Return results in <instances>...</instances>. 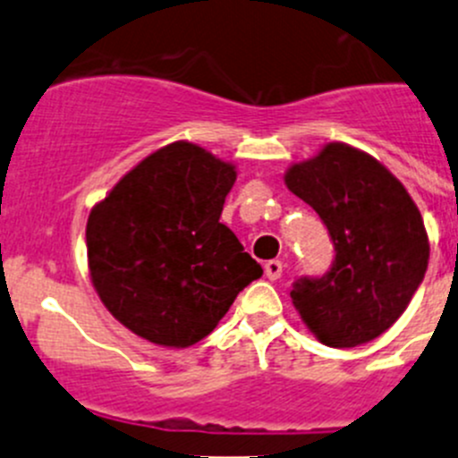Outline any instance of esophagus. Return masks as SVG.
I'll list each match as a JSON object with an SVG mask.
<instances>
[{
	"label": "esophagus",
	"instance_id": "obj_1",
	"mask_svg": "<svg viewBox=\"0 0 458 458\" xmlns=\"http://www.w3.org/2000/svg\"><path fill=\"white\" fill-rule=\"evenodd\" d=\"M263 270H266L267 279L276 281L281 275H284V261H279V259H272V261H267L266 266H263Z\"/></svg>",
	"mask_w": 458,
	"mask_h": 458
}]
</instances>
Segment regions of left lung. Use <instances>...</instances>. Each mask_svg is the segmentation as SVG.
<instances>
[{"label":"left lung","instance_id":"obj_1","mask_svg":"<svg viewBox=\"0 0 458 458\" xmlns=\"http://www.w3.org/2000/svg\"><path fill=\"white\" fill-rule=\"evenodd\" d=\"M285 186L315 208L335 246L323 276L290 293L321 344L354 348L387 330L428 270L429 243L417 203L383 164L348 143H327L294 164Z\"/></svg>","mask_w":458,"mask_h":458}]
</instances>
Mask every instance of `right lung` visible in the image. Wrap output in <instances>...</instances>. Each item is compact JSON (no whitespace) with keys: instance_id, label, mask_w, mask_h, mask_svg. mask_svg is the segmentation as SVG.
Returning <instances> with one entry per match:
<instances>
[{"instance_id":"right-lung-1","label":"right lung","mask_w":458,"mask_h":458,"mask_svg":"<svg viewBox=\"0 0 458 458\" xmlns=\"http://www.w3.org/2000/svg\"><path fill=\"white\" fill-rule=\"evenodd\" d=\"M233 164L174 141L137 164L86 225L97 294L119 323L168 348L210 335L261 266L219 224Z\"/></svg>"}]
</instances>
